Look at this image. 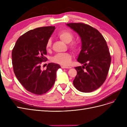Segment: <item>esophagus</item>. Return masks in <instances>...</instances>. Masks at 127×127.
I'll list each match as a JSON object with an SVG mask.
<instances>
[{"instance_id": "esophagus-1", "label": "esophagus", "mask_w": 127, "mask_h": 127, "mask_svg": "<svg viewBox=\"0 0 127 127\" xmlns=\"http://www.w3.org/2000/svg\"><path fill=\"white\" fill-rule=\"evenodd\" d=\"M61 68H63V69H68V68H70V67H65V66H61Z\"/></svg>"}]
</instances>
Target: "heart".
Wrapping results in <instances>:
<instances>
[{
  "instance_id": "heart-1",
  "label": "heart",
  "mask_w": 127,
  "mask_h": 127,
  "mask_svg": "<svg viewBox=\"0 0 127 127\" xmlns=\"http://www.w3.org/2000/svg\"><path fill=\"white\" fill-rule=\"evenodd\" d=\"M58 35L60 39L64 42L65 43H69L70 42L71 43L69 44V48L72 50L73 51L77 52L78 51L80 50V45L78 43L76 42H71L72 40L74 39V35L70 31L67 30H62L58 33ZM51 39H49L48 40L45 45V48L47 50H49L50 48L51 47ZM72 56L69 53H59V54L56 55L52 58V61L53 63L61 64L65 67H67L70 64Z\"/></svg>"
}]
</instances>
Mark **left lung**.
Returning <instances> with one entry per match:
<instances>
[{
  "label": "left lung",
  "mask_w": 127,
  "mask_h": 127,
  "mask_svg": "<svg viewBox=\"0 0 127 127\" xmlns=\"http://www.w3.org/2000/svg\"><path fill=\"white\" fill-rule=\"evenodd\" d=\"M67 25L78 33L82 41L77 60L84 65L75 68L77 73L73 84L82 92H93L105 82L109 70L111 57L106 42L101 33L90 25L83 23Z\"/></svg>",
  "instance_id": "left-lung-1"
}]
</instances>
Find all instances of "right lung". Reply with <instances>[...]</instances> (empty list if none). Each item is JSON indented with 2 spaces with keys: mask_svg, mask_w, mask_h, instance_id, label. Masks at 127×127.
Here are the masks:
<instances>
[{
  "mask_svg": "<svg viewBox=\"0 0 127 127\" xmlns=\"http://www.w3.org/2000/svg\"><path fill=\"white\" fill-rule=\"evenodd\" d=\"M55 29V26H44L30 30L18 38L13 49L15 75L25 89L34 94H43L51 89L60 68L54 63H49L45 70L41 67L47 59L45 45Z\"/></svg>",
  "mask_w": 127,
  "mask_h": 127,
  "instance_id": "obj_1",
  "label": "right lung"
}]
</instances>
